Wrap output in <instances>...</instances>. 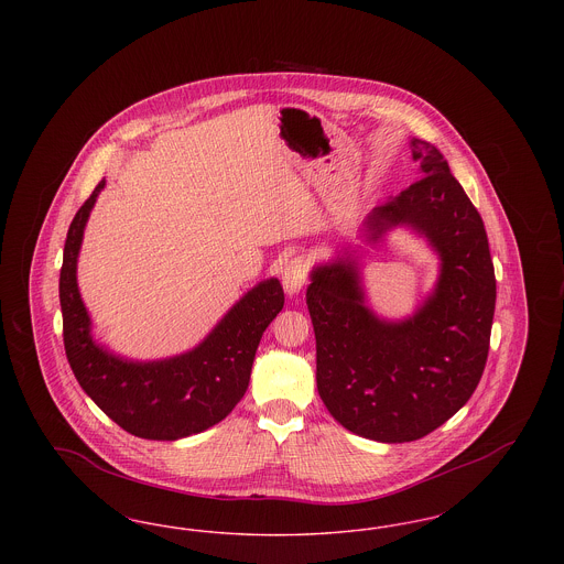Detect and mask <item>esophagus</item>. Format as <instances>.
<instances>
[{"label": "esophagus", "mask_w": 564, "mask_h": 564, "mask_svg": "<svg viewBox=\"0 0 564 564\" xmlns=\"http://www.w3.org/2000/svg\"><path fill=\"white\" fill-rule=\"evenodd\" d=\"M304 283H306V264L300 258H294L283 267V288L288 295H295L300 294Z\"/></svg>", "instance_id": "obj_1"}]
</instances>
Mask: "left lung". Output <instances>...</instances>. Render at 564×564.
<instances>
[{
	"mask_svg": "<svg viewBox=\"0 0 564 564\" xmlns=\"http://www.w3.org/2000/svg\"><path fill=\"white\" fill-rule=\"evenodd\" d=\"M410 145L423 177L368 215L366 239L395 226L423 235L442 260L433 294L403 322L378 319L350 256L313 269L306 290L325 408L345 430L389 444L425 437L474 395L497 300L482 217L435 145Z\"/></svg>",
	"mask_w": 564,
	"mask_h": 564,
	"instance_id": "left-lung-1",
	"label": "left lung"
}]
</instances>
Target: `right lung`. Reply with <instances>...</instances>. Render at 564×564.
Listing matches in <instances>:
<instances>
[{"label":"right lung","instance_id":"obj_1","mask_svg":"<svg viewBox=\"0 0 564 564\" xmlns=\"http://www.w3.org/2000/svg\"><path fill=\"white\" fill-rule=\"evenodd\" d=\"M106 180L93 189L67 230L58 297L67 361L86 395L113 423L143 440H180L209 430L241 402L256 350L285 304L279 279L249 290L194 349L161 361H129L99 347L82 302L76 264L90 209Z\"/></svg>","mask_w":564,"mask_h":564}]
</instances>
